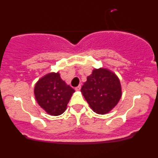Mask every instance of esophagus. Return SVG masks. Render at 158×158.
<instances>
[{"label": "esophagus", "mask_w": 158, "mask_h": 158, "mask_svg": "<svg viewBox=\"0 0 158 158\" xmlns=\"http://www.w3.org/2000/svg\"><path fill=\"white\" fill-rule=\"evenodd\" d=\"M80 89H81V85H79V86L76 87L75 88V90H77V91H79V90H80Z\"/></svg>", "instance_id": "34e87169"}]
</instances>
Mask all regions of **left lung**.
<instances>
[{
    "instance_id": "left-lung-1",
    "label": "left lung",
    "mask_w": 158,
    "mask_h": 158,
    "mask_svg": "<svg viewBox=\"0 0 158 158\" xmlns=\"http://www.w3.org/2000/svg\"><path fill=\"white\" fill-rule=\"evenodd\" d=\"M81 92L90 108L98 114H106L117 105L122 96L120 81L106 68L94 69L87 77Z\"/></svg>"
}]
</instances>
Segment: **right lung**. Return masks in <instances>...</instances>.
Returning <instances> with one entry per match:
<instances>
[{
    "instance_id": "obj_1",
    "label": "right lung",
    "mask_w": 158,
    "mask_h": 158,
    "mask_svg": "<svg viewBox=\"0 0 158 158\" xmlns=\"http://www.w3.org/2000/svg\"><path fill=\"white\" fill-rule=\"evenodd\" d=\"M75 92L61 79L59 73H50L36 82L34 94L38 104L48 114L59 116L66 110Z\"/></svg>"
}]
</instances>
